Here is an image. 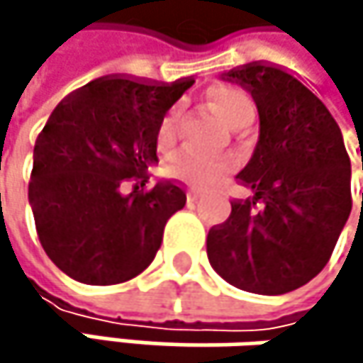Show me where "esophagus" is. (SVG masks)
<instances>
[{
	"label": "esophagus",
	"instance_id": "obj_1",
	"mask_svg": "<svg viewBox=\"0 0 363 363\" xmlns=\"http://www.w3.org/2000/svg\"><path fill=\"white\" fill-rule=\"evenodd\" d=\"M199 201H201V197H199V193H195V191H189V193H186V203H189L191 208H195V206H199Z\"/></svg>",
	"mask_w": 363,
	"mask_h": 363
}]
</instances>
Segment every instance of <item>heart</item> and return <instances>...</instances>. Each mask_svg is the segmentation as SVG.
I'll use <instances>...</instances> for the list:
<instances>
[{"label":"heart","mask_w":363,"mask_h":363,"mask_svg":"<svg viewBox=\"0 0 363 363\" xmlns=\"http://www.w3.org/2000/svg\"><path fill=\"white\" fill-rule=\"evenodd\" d=\"M210 109L218 115V119L229 125L231 130H238L246 121H254V103L250 96L238 88H216L208 96ZM179 123L181 115L179 111H170L157 130V147L160 151H170L179 138ZM225 174V164L195 157V155H181L168 166V177L179 181L193 191H208L216 186Z\"/></svg>","instance_id":"1"}]
</instances>
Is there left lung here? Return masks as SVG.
<instances>
[{"label": "left lung", "instance_id": "obj_1", "mask_svg": "<svg viewBox=\"0 0 363 363\" xmlns=\"http://www.w3.org/2000/svg\"><path fill=\"white\" fill-rule=\"evenodd\" d=\"M223 79L252 94L260 130L238 174L252 197L210 229L208 260L240 290L286 294L330 260L351 214V162L332 113L288 71L250 62Z\"/></svg>", "mask_w": 363, "mask_h": 363}]
</instances>
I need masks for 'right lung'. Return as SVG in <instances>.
I'll use <instances>...</instances> for the list:
<instances>
[{
    "instance_id": "right-lung-1",
    "label": "right lung",
    "mask_w": 363,
    "mask_h": 363,
    "mask_svg": "<svg viewBox=\"0 0 363 363\" xmlns=\"http://www.w3.org/2000/svg\"><path fill=\"white\" fill-rule=\"evenodd\" d=\"M193 84L101 77L52 111L33 149L29 203L43 250L69 277L121 284L155 258L186 195L174 182L145 191L147 172L162 119Z\"/></svg>"
}]
</instances>
